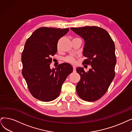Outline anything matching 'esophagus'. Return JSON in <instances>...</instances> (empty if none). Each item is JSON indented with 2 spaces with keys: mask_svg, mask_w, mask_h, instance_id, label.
<instances>
[{
  "mask_svg": "<svg viewBox=\"0 0 132 132\" xmlns=\"http://www.w3.org/2000/svg\"><path fill=\"white\" fill-rule=\"evenodd\" d=\"M72 68H73V72H75L76 71V68H75V67H73Z\"/></svg>",
  "mask_w": 132,
  "mask_h": 132,
  "instance_id": "1",
  "label": "esophagus"
}]
</instances>
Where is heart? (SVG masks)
I'll return each instance as SVG.
<instances>
[{"mask_svg": "<svg viewBox=\"0 0 132 132\" xmlns=\"http://www.w3.org/2000/svg\"><path fill=\"white\" fill-rule=\"evenodd\" d=\"M64 61L65 62L69 63H70V64H75L76 62L75 58L73 57V56H69L66 57L64 59Z\"/></svg>", "mask_w": 132, "mask_h": 132, "instance_id": "1", "label": "heart"}]
</instances>
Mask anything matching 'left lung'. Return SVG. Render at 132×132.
Instances as JSON below:
<instances>
[{"mask_svg": "<svg viewBox=\"0 0 132 132\" xmlns=\"http://www.w3.org/2000/svg\"><path fill=\"white\" fill-rule=\"evenodd\" d=\"M85 42L83 55L87 59L83 64L90 65L86 72L78 67L76 71L81 76L76 85V92L81 98L95 101L104 95L115 77L117 59L115 44L106 30L95 26L71 28Z\"/></svg>", "mask_w": 132, "mask_h": 132, "instance_id": "1", "label": "left lung"}]
</instances>
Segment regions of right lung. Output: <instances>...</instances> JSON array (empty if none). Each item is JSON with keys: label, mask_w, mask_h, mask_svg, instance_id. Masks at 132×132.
Segmentation results:
<instances>
[{"label": "right lung", "mask_w": 132, "mask_h": 132, "mask_svg": "<svg viewBox=\"0 0 132 132\" xmlns=\"http://www.w3.org/2000/svg\"><path fill=\"white\" fill-rule=\"evenodd\" d=\"M69 29L42 27L35 30L26 40L22 54V75L31 95L44 102L56 99L62 86L72 72L68 63L50 69L51 56L57 51L59 40Z\"/></svg>", "instance_id": "right-lung-1"}]
</instances>
